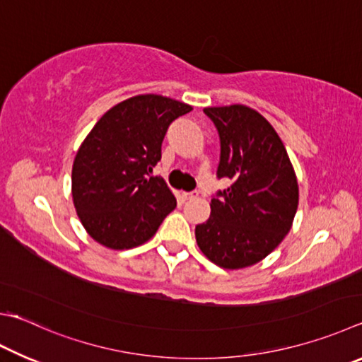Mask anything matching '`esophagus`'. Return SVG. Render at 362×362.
I'll list each match as a JSON object with an SVG mask.
<instances>
[{
    "label": "esophagus",
    "instance_id": "esophagus-1",
    "mask_svg": "<svg viewBox=\"0 0 362 362\" xmlns=\"http://www.w3.org/2000/svg\"><path fill=\"white\" fill-rule=\"evenodd\" d=\"M198 192H196V189H194V192H188V193H183L182 194V198H183V201H192V199H194V198H198Z\"/></svg>",
    "mask_w": 362,
    "mask_h": 362
}]
</instances>
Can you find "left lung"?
<instances>
[{"mask_svg":"<svg viewBox=\"0 0 362 362\" xmlns=\"http://www.w3.org/2000/svg\"><path fill=\"white\" fill-rule=\"evenodd\" d=\"M220 137L218 189L196 242L223 269L256 264L284 240L298 210L299 189L284 142L264 117L242 104L204 109Z\"/></svg>","mask_w":362,"mask_h":362,"instance_id":"1","label":"left lung"}]
</instances>
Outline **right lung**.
I'll return each mask as SVG.
<instances>
[{
    "label": "right lung",
    "instance_id": "add662e5",
    "mask_svg": "<svg viewBox=\"0 0 362 362\" xmlns=\"http://www.w3.org/2000/svg\"><path fill=\"white\" fill-rule=\"evenodd\" d=\"M193 107L160 95H139L109 109L85 137L72 164V199L83 228L112 250L147 242L177 206L161 177L169 124Z\"/></svg>",
    "mask_w": 362,
    "mask_h": 362
}]
</instances>
